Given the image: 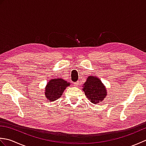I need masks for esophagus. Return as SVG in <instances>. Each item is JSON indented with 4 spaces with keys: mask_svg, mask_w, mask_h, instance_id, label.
Listing matches in <instances>:
<instances>
[{
    "mask_svg": "<svg viewBox=\"0 0 146 146\" xmlns=\"http://www.w3.org/2000/svg\"><path fill=\"white\" fill-rule=\"evenodd\" d=\"M78 85H79V82H78L74 83V86H75V87H77V86H78Z\"/></svg>",
    "mask_w": 146,
    "mask_h": 146,
    "instance_id": "1",
    "label": "esophagus"
}]
</instances>
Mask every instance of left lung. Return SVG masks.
I'll return each mask as SVG.
<instances>
[{
    "instance_id": "8db88e82",
    "label": "left lung",
    "mask_w": 146,
    "mask_h": 146,
    "mask_svg": "<svg viewBox=\"0 0 146 146\" xmlns=\"http://www.w3.org/2000/svg\"><path fill=\"white\" fill-rule=\"evenodd\" d=\"M82 90L92 104H97L106 98L107 90L100 78L95 76H89L83 85Z\"/></svg>"
}]
</instances>
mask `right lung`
Returning a JSON list of instances; mask_svg holds the SVG:
<instances>
[{"label": "right lung", "instance_id": "1", "mask_svg": "<svg viewBox=\"0 0 146 146\" xmlns=\"http://www.w3.org/2000/svg\"><path fill=\"white\" fill-rule=\"evenodd\" d=\"M70 86V83L63 78H53L49 80L46 85L44 95L48 100L52 102L60 98L64 90Z\"/></svg>", "mask_w": 146, "mask_h": 146}]
</instances>
